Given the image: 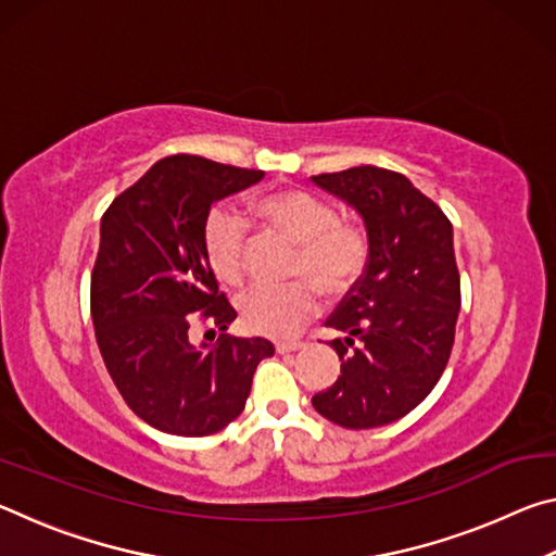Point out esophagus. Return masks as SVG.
Here are the masks:
<instances>
[{
  "mask_svg": "<svg viewBox=\"0 0 556 556\" xmlns=\"http://www.w3.org/2000/svg\"><path fill=\"white\" fill-rule=\"evenodd\" d=\"M275 348H277V353L285 355V353H294V351H299V348H304V343H301V341H279Z\"/></svg>",
  "mask_w": 556,
  "mask_h": 556,
  "instance_id": "esophagus-1",
  "label": "esophagus"
}]
</instances>
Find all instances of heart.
Here are the masks:
<instances>
[{
  "label": "heart",
  "mask_w": 556,
  "mask_h": 556,
  "mask_svg": "<svg viewBox=\"0 0 556 556\" xmlns=\"http://www.w3.org/2000/svg\"><path fill=\"white\" fill-rule=\"evenodd\" d=\"M255 215L299 244L294 277L314 280L324 294H343L368 262V235L361 225L341 220L333 203L301 188L262 195L255 201ZM203 244L213 275L223 285H240L244 279L248 220L232 208H213L205 218ZM313 286L296 281L287 287H252L238 304L242 324L262 336H294L318 308V291Z\"/></svg>",
  "instance_id": "heart-1"
}]
</instances>
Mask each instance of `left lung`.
<instances>
[{
  "mask_svg": "<svg viewBox=\"0 0 556 556\" xmlns=\"http://www.w3.org/2000/svg\"><path fill=\"white\" fill-rule=\"evenodd\" d=\"M361 213L368 265L326 326L341 375L314 394V409L345 429L402 419L434 390L454 348L460 277L454 228L407 176L353 166L312 176Z\"/></svg>",
  "mask_w": 556,
  "mask_h": 556,
  "instance_id": "left-lung-1",
  "label": "left lung"
}]
</instances>
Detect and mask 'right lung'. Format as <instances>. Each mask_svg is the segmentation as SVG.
I'll return each mask as SVG.
<instances>
[{"label": "right lung", "mask_w": 556, "mask_h": 556, "mask_svg": "<svg viewBox=\"0 0 556 556\" xmlns=\"http://www.w3.org/2000/svg\"><path fill=\"white\" fill-rule=\"evenodd\" d=\"M265 172L176 154L119 193L100 223L90 312L102 361L127 407L176 437H208L240 417L267 338L193 345L195 318L228 331L235 308L205 257L211 205Z\"/></svg>", "instance_id": "right-lung-1"}]
</instances>
